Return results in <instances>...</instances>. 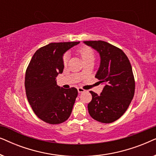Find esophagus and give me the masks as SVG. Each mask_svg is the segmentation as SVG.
<instances>
[{
	"instance_id": "esophagus-1",
	"label": "esophagus",
	"mask_w": 156,
	"mask_h": 156,
	"mask_svg": "<svg viewBox=\"0 0 156 156\" xmlns=\"http://www.w3.org/2000/svg\"><path fill=\"white\" fill-rule=\"evenodd\" d=\"M77 90H78V92H79V93H82V92H84V91H85L84 89L81 88V87H79V88H77Z\"/></svg>"
}]
</instances>
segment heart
I'll return each mask as SVG.
<instances>
[{"label": "heart", "mask_w": 156, "mask_h": 156, "mask_svg": "<svg viewBox=\"0 0 156 156\" xmlns=\"http://www.w3.org/2000/svg\"><path fill=\"white\" fill-rule=\"evenodd\" d=\"M77 52L84 62L88 60L89 59L94 58V53L92 49L87 46L81 47L77 50ZM68 59H69V56H68L67 53H66L63 56V63L65 65H67ZM80 74H82V72H81Z\"/></svg>", "instance_id": "1"}]
</instances>
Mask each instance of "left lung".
<instances>
[{
	"label": "left lung",
	"instance_id": "obj_1",
	"mask_svg": "<svg viewBox=\"0 0 156 156\" xmlns=\"http://www.w3.org/2000/svg\"><path fill=\"white\" fill-rule=\"evenodd\" d=\"M99 53L101 63L95 77L105 84L100 95L90 91L88 104L90 116L96 121L109 123L126 112L135 92V80L131 65L121 49L102 40L84 41Z\"/></svg>",
	"mask_w": 156,
	"mask_h": 156
}]
</instances>
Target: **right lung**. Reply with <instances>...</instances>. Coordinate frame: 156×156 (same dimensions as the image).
<instances>
[{
	"mask_svg": "<svg viewBox=\"0 0 156 156\" xmlns=\"http://www.w3.org/2000/svg\"><path fill=\"white\" fill-rule=\"evenodd\" d=\"M80 42H52L36 51L25 72V87L30 105L38 118L50 124L67 121L77 89L57 86L56 77L63 72V54Z\"/></svg>",
	"mask_w": 156,
	"mask_h": 156,
	"instance_id": "right-lung-1",
	"label": "right lung"
}]
</instances>
